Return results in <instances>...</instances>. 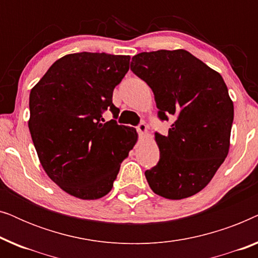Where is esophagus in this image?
I'll return each mask as SVG.
<instances>
[{
  "label": "esophagus",
  "mask_w": 258,
  "mask_h": 258,
  "mask_svg": "<svg viewBox=\"0 0 258 258\" xmlns=\"http://www.w3.org/2000/svg\"><path fill=\"white\" fill-rule=\"evenodd\" d=\"M136 129H137V132H139L140 135H144V134H147V125L144 124L143 122L140 123V124L136 126Z\"/></svg>",
  "instance_id": "1"
}]
</instances>
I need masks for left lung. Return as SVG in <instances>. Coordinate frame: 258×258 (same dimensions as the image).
I'll return each mask as SVG.
<instances>
[{"label":"left lung","instance_id":"obj_1","mask_svg":"<svg viewBox=\"0 0 258 258\" xmlns=\"http://www.w3.org/2000/svg\"><path fill=\"white\" fill-rule=\"evenodd\" d=\"M130 69L153 90L158 117H176L167 136L155 133L160 161L144 172L149 186L169 200L195 195L230 147L234 104L223 79L183 49L141 52Z\"/></svg>","mask_w":258,"mask_h":258}]
</instances>
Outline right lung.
Instances as JSON below:
<instances>
[{
  "instance_id": "obj_1",
  "label": "right lung",
  "mask_w": 258,
  "mask_h": 258,
  "mask_svg": "<svg viewBox=\"0 0 258 258\" xmlns=\"http://www.w3.org/2000/svg\"><path fill=\"white\" fill-rule=\"evenodd\" d=\"M130 56L77 52L57 59L30 91V135L44 171L63 191L97 200L112 188L122 161L137 141L135 128L116 118L112 91Z\"/></svg>"
}]
</instances>
